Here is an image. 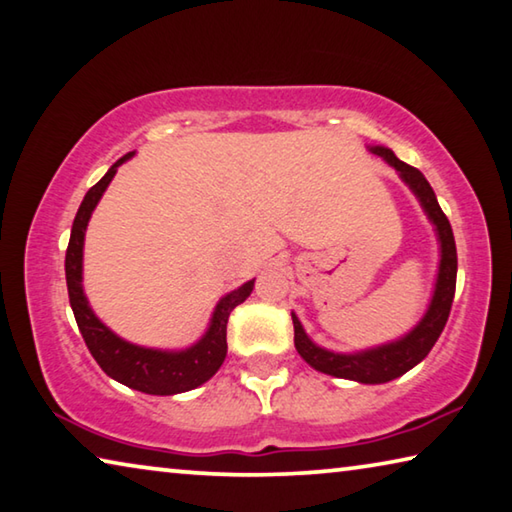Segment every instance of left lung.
I'll list each match as a JSON object with an SVG mask.
<instances>
[{
	"label": "left lung",
	"mask_w": 512,
	"mask_h": 512,
	"mask_svg": "<svg viewBox=\"0 0 512 512\" xmlns=\"http://www.w3.org/2000/svg\"><path fill=\"white\" fill-rule=\"evenodd\" d=\"M370 152L381 156L390 167H395L399 179L406 183L410 192L420 201L422 211L433 224L435 236H438L440 245V263H438V276H435V286L429 306L422 320L417 322L406 335L383 342L370 349L351 351V354H340V351L324 349L308 338V333L301 326L299 317L292 313V324H295V347L299 356L306 360L313 370L322 374H331L335 379H349L356 383L379 385L388 383L392 379H399L408 370H413L417 363L429 356L435 342H438L442 329H445L447 317L451 311V301H454L456 292V272H458V256H456V240L454 231L447 215L435 199V192L424 179V174L417 167L399 161L395 152L383 145H372Z\"/></svg>",
	"instance_id": "1"
}]
</instances>
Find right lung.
I'll return each mask as SVG.
<instances>
[{"label":"right lung","mask_w":512,"mask_h":512,"mask_svg":"<svg viewBox=\"0 0 512 512\" xmlns=\"http://www.w3.org/2000/svg\"><path fill=\"white\" fill-rule=\"evenodd\" d=\"M133 154L136 152L124 154L120 161L113 163L111 170L86 192V197L81 201L65 254L67 295H70L74 320L79 324L86 347L90 349L92 358L97 360V365L111 379L127 385L131 390L145 392V395H179V392L199 388L201 383H206L220 370L226 358V322H229L233 308L251 295L256 279L242 283L240 288L231 290L229 295L217 301L208 329L195 345L186 349H154L133 345V342L120 338L99 320L88 304L86 292H83V240H86L92 211L97 208L108 183L113 181L117 167L127 163Z\"/></svg>","instance_id":"1"}]
</instances>
